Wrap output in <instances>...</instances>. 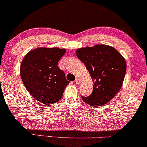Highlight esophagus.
Instances as JSON below:
<instances>
[{
    "instance_id": "34e87169",
    "label": "esophagus",
    "mask_w": 147,
    "mask_h": 147,
    "mask_svg": "<svg viewBox=\"0 0 147 147\" xmlns=\"http://www.w3.org/2000/svg\"><path fill=\"white\" fill-rule=\"evenodd\" d=\"M81 82V79L79 78H76L75 79V83L76 84H80Z\"/></svg>"
}]
</instances>
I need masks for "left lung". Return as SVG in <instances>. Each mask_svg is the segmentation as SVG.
<instances>
[{
  "instance_id": "left-lung-1",
  "label": "left lung",
  "mask_w": 147,
  "mask_h": 147,
  "mask_svg": "<svg viewBox=\"0 0 147 147\" xmlns=\"http://www.w3.org/2000/svg\"><path fill=\"white\" fill-rule=\"evenodd\" d=\"M77 57L85 64L93 81V90L86 103L100 106L111 101L122 87L126 71L123 56L113 47L98 44L76 50Z\"/></svg>"
}]
</instances>
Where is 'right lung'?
Returning <instances> with one entry per match:
<instances>
[{
  "label": "right lung",
  "instance_id": "right-lung-1",
  "mask_svg": "<svg viewBox=\"0 0 147 147\" xmlns=\"http://www.w3.org/2000/svg\"><path fill=\"white\" fill-rule=\"evenodd\" d=\"M66 50L37 48L30 51L21 62L20 74L29 93L42 104L59 101L69 81L57 64Z\"/></svg>",
  "mask_w": 147,
  "mask_h": 147
}]
</instances>
